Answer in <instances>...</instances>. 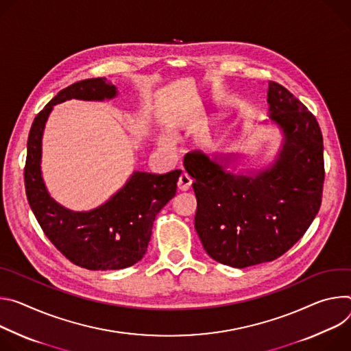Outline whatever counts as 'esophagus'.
<instances>
[{
	"label": "esophagus",
	"mask_w": 351,
	"mask_h": 351,
	"mask_svg": "<svg viewBox=\"0 0 351 351\" xmlns=\"http://www.w3.org/2000/svg\"><path fill=\"white\" fill-rule=\"evenodd\" d=\"M191 185H192V178H191L188 174L182 173V174L180 176V178H178V182H177L178 189H180V191H188V189L191 188Z\"/></svg>",
	"instance_id": "34e87169"
}]
</instances>
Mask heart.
<instances>
[{
	"instance_id": "obj_1",
	"label": "heart",
	"mask_w": 351,
	"mask_h": 351,
	"mask_svg": "<svg viewBox=\"0 0 351 351\" xmlns=\"http://www.w3.org/2000/svg\"><path fill=\"white\" fill-rule=\"evenodd\" d=\"M162 143H163V145H169L170 141H169L167 138H162Z\"/></svg>"
}]
</instances>
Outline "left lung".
<instances>
[{
    "instance_id": "1",
    "label": "left lung",
    "mask_w": 351,
    "mask_h": 351,
    "mask_svg": "<svg viewBox=\"0 0 351 351\" xmlns=\"http://www.w3.org/2000/svg\"><path fill=\"white\" fill-rule=\"evenodd\" d=\"M270 120L285 132L279 160L255 177L188 153L184 166L197 197L195 230L208 255L232 267L275 261L319 212L325 180L324 138L315 115L293 93L269 82Z\"/></svg>"
}]
</instances>
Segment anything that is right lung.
<instances>
[{
    "mask_svg": "<svg viewBox=\"0 0 351 351\" xmlns=\"http://www.w3.org/2000/svg\"><path fill=\"white\" fill-rule=\"evenodd\" d=\"M117 93L106 77H90L60 90L36 115L27 138L25 189L29 205L51 244L72 263L89 270H117L139 262L147 251L153 221L176 195L181 170L166 174L135 171L115 195L90 212L56 204L40 173L42 135L54 104L68 99L103 100Z\"/></svg>",
    "mask_w": 351,
    "mask_h": 351,
    "instance_id": "right-lung-1",
    "label": "right lung"
}]
</instances>
